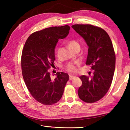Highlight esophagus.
Returning a JSON list of instances; mask_svg holds the SVG:
<instances>
[{
    "mask_svg": "<svg viewBox=\"0 0 130 130\" xmlns=\"http://www.w3.org/2000/svg\"><path fill=\"white\" fill-rule=\"evenodd\" d=\"M75 76H71V75L69 76V80H73L74 79H75Z\"/></svg>",
    "mask_w": 130,
    "mask_h": 130,
    "instance_id": "esophagus-1",
    "label": "esophagus"
}]
</instances>
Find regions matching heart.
<instances>
[{
  "label": "heart",
  "instance_id": "1",
  "mask_svg": "<svg viewBox=\"0 0 130 130\" xmlns=\"http://www.w3.org/2000/svg\"><path fill=\"white\" fill-rule=\"evenodd\" d=\"M68 46L71 50L75 49L76 48L79 47L80 48V45L79 43L75 40H71L68 43ZM78 67L79 64H73V63H70L69 64L67 68H66V70L68 71L69 73L73 74L75 73L78 70Z\"/></svg>",
  "mask_w": 130,
  "mask_h": 130
}]
</instances>
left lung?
<instances>
[{
	"label": "left lung",
	"instance_id": "1",
	"mask_svg": "<svg viewBox=\"0 0 130 130\" xmlns=\"http://www.w3.org/2000/svg\"><path fill=\"white\" fill-rule=\"evenodd\" d=\"M72 28L88 46L86 65L91 66L93 75H82V85L78 94L86 103L100 100L108 91L113 78L116 55L109 35L100 27L91 24H74Z\"/></svg>",
	"mask_w": 130,
	"mask_h": 130
}]
</instances>
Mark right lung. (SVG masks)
<instances>
[{
	"label": "right lung",
	"instance_id": "obj_1",
	"mask_svg": "<svg viewBox=\"0 0 130 130\" xmlns=\"http://www.w3.org/2000/svg\"><path fill=\"white\" fill-rule=\"evenodd\" d=\"M70 29L68 25L46 28L33 33L24 44L21 57L23 78L31 95L42 104L59 102L69 80V75L63 72H57L52 79L48 69L54 65L56 43L67 36Z\"/></svg>",
	"mask_w": 130,
	"mask_h": 130
}]
</instances>
